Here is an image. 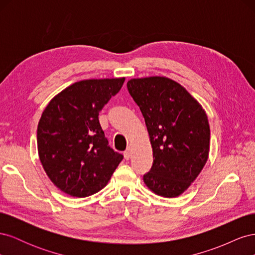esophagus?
Masks as SVG:
<instances>
[{
	"label": "esophagus",
	"instance_id": "1",
	"mask_svg": "<svg viewBox=\"0 0 255 255\" xmlns=\"http://www.w3.org/2000/svg\"><path fill=\"white\" fill-rule=\"evenodd\" d=\"M123 156H125L126 159H128L130 157V149H127L125 152H123Z\"/></svg>",
	"mask_w": 255,
	"mask_h": 255
}]
</instances>
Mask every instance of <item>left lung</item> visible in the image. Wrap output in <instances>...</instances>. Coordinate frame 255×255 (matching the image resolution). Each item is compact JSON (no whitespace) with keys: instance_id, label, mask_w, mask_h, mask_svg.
Masks as SVG:
<instances>
[{"instance_id":"8db88e82","label":"left lung","mask_w":255,"mask_h":255,"mask_svg":"<svg viewBox=\"0 0 255 255\" xmlns=\"http://www.w3.org/2000/svg\"><path fill=\"white\" fill-rule=\"evenodd\" d=\"M127 86L143 116L153 150V165L143 182L158 196H180L207 160V116L186 89L164 76L133 79Z\"/></svg>"}]
</instances>
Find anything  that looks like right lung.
Masks as SVG:
<instances>
[{
    "mask_svg": "<svg viewBox=\"0 0 255 255\" xmlns=\"http://www.w3.org/2000/svg\"><path fill=\"white\" fill-rule=\"evenodd\" d=\"M125 80L76 82L43 111L37 128L38 154L45 173L65 194L78 198L96 194L123 159L109 145L99 113Z\"/></svg>",
    "mask_w": 255,
    "mask_h": 255,
    "instance_id": "1",
    "label": "right lung"
}]
</instances>
